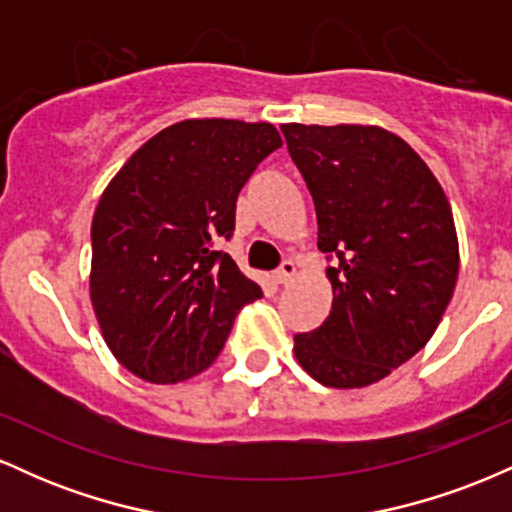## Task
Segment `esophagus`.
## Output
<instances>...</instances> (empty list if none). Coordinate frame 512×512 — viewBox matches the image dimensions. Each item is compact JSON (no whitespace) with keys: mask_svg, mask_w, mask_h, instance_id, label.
I'll list each match as a JSON object with an SVG mask.
<instances>
[{"mask_svg":"<svg viewBox=\"0 0 512 512\" xmlns=\"http://www.w3.org/2000/svg\"><path fill=\"white\" fill-rule=\"evenodd\" d=\"M293 276H296V262L284 260L281 262V267L274 272V281L276 284H289Z\"/></svg>","mask_w":512,"mask_h":512,"instance_id":"esophagus-1","label":"esophagus"}]
</instances>
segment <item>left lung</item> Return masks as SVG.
I'll return each instance as SVG.
<instances>
[{"instance_id":"left-lung-1","label":"left lung","mask_w":512,"mask_h":512,"mask_svg":"<svg viewBox=\"0 0 512 512\" xmlns=\"http://www.w3.org/2000/svg\"><path fill=\"white\" fill-rule=\"evenodd\" d=\"M315 202L317 248L337 257L330 317L293 337L317 383L354 390L426 346L460 272L443 187L411 146L373 125H281ZM327 257V260H330Z\"/></svg>"}]
</instances>
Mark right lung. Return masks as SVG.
I'll use <instances>...</instances> for the list:
<instances>
[{
    "label": "right lung",
    "instance_id": "add662e5",
    "mask_svg": "<svg viewBox=\"0 0 512 512\" xmlns=\"http://www.w3.org/2000/svg\"><path fill=\"white\" fill-rule=\"evenodd\" d=\"M269 122L182 120L151 137L105 187L91 223V303L137 378L170 385L214 363L262 289L228 252L236 199L279 149Z\"/></svg>",
    "mask_w": 512,
    "mask_h": 512
}]
</instances>
